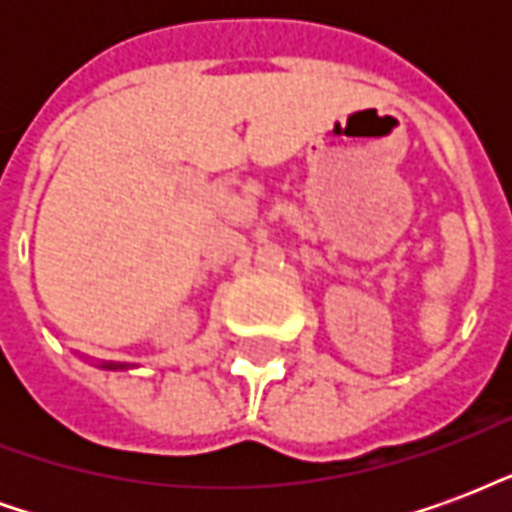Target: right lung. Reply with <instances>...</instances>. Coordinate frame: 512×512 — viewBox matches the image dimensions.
<instances>
[{
	"label": "right lung",
	"mask_w": 512,
	"mask_h": 512,
	"mask_svg": "<svg viewBox=\"0 0 512 512\" xmlns=\"http://www.w3.org/2000/svg\"><path fill=\"white\" fill-rule=\"evenodd\" d=\"M106 367H117V365H106Z\"/></svg>",
	"instance_id": "1"
}]
</instances>
